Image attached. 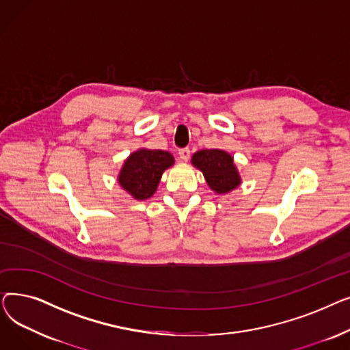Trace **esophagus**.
Segmentation results:
<instances>
[{"mask_svg":"<svg viewBox=\"0 0 350 350\" xmlns=\"http://www.w3.org/2000/svg\"><path fill=\"white\" fill-rule=\"evenodd\" d=\"M178 156H180V160L181 161H187L190 159V149H180L178 150Z\"/></svg>","mask_w":350,"mask_h":350,"instance_id":"1","label":"esophagus"}]
</instances>
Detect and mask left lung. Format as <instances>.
<instances>
[{
    "label": "left lung",
    "instance_id": "1",
    "mask_svg": "<svg viewBox=\"0 0 350 350\" xmlns=\"http://www.w3.org/2000/svg\"><path fill=\"white\" fill-rule=\"evenodd\" d=\"M191 164L203 173L208 187L217 194H227L241 185L234 157L226 150H198L191 156Z\"/></svg>",
    "mask_w": 350,
    "mask_h": 350
}]
</instances>
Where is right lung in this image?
Returning a JSON list of instances; mask_svg holds the SVG:
<instances>
[{"label":"right lung","mask_w":350,"mask_h":350,"mask_svg":"<svg viewBox=\"0 0 350 350\" xmlns=\"http://www.w3.org/2000/svg\"><path fill=\"white\" fill-rule=\"evenodd\" d=\"M173 164L174 157L170 152L140 147L124 160L118 174V183L135 200H147L156 193L164 170L170 169Z\"/></svg>","instance_id":"obj_1"}]
</instances>
